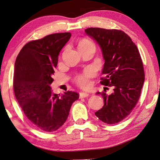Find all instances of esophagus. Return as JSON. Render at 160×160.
<instances>
[{
    "label": "esophagus",
    "instance_id": "1",
    "mask_svg": "<svg viewBox=\"0 0 160 160\" xmlns=\"http://www.w3.org/2000/svg\"><path fill=\"white\" fill-rule=\"evenodd\" d=\"M89 94L88 93H79V98H86V97H88Z\"/></svg>",
    "mask_w": 160,
    "mask_h": 160
}]
</instances>
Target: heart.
<instances>
[{
  "instance_id": "obj_1",
  "label": "heart",
  "mask_w": 160,
  "mask_h": 160,
  "mask_svg": "<svg viewBox=\"0 0 160 160\" xmlns=\"http://www.w3.org/2000/svg\"><path fill=\"white\" fill-rule=\"evenodd\" d=\"M89 47H95L94 43L88 39H82L79 41L78 48H84ZM95 75V71L92 67L85 69L82 73L76 76L75 81L76 83L81 88H88L90 84L89 78Z\"/></svg>"
}]
</instances>
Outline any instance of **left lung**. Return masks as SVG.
<instances>
[{
  "mask_svg": "<svg viewBox=\"0 0 160 160\" xmlns=\"http://www.w3.org/2000/svg\"><path fill=\"white\" fill-rule=\"evenodd\" d=\"M85 32L99 45L105 60L100 83L113 88L110 95L96 93L102 95L104 105L95 114L105 123H119L132 112L141 94L145 80L141 56L122 31L88 28Z\"/></svg>",
  "mask_w": 160,
  "mask_h": 160,
  "instance_id": "obj_1",
  "label": "left lung"
}]
</instances>
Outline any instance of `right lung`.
Here are the masks:
<instances>
[{
    "label": "right lung",
    "instance_id": "obj_1",
    "mask_svg": "<svg viewBox=\"0 0 160 160\" xmlns=\"http://www.w3.org/2000/svg\"><path fill=\"white\" fill-rule=\"evenodd\" d=\"M70 32L55 33L24 46L14 64L13 88L16 99L30 122L41 131L52 132L65 123L71 105L79 98L73 91L52 93L51 84L61 50Z\"/></svg>",
    "mask_w": 160,
    "mask_h": 160
}]
</instances>
